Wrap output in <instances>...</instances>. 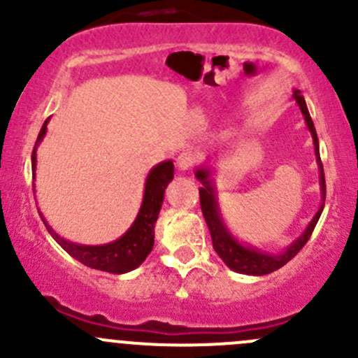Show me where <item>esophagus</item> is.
<instances>
[{"label":"esophagus","mask_w":358,"mask_h":358,"mask_svg":"<svg viewBox=\"0 0 358 358\" xmlns=\"http://www.w3.org/2000/svg\"><path fill=\"white\" fill-rule=\"evenodd\" d=\"M194 164H196V154H194L192 150H183V152H180L178 157H176V166H178V169H182V171L190 169Z\"/></svg>","instance_id":"1"}]
</instances>
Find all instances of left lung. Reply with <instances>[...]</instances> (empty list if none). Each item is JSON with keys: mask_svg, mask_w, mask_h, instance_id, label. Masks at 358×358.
<instances>
[{"mask_svg": "<svg viewBox=\"0 0 358 358\" xmlns=\"http://www.w3.org/2000/svg\"><path fill=\"white\" fill-rule=\"evenodd\" d=\"M292 99L298 102L303 117H305L306 121V126H308L310 133H312L317 164H319V171H320V194H322V201H326V178H324V166H322V161H320L319 138H317L315 126H313L312 117H310V112L306 109L305 99H303L299 90H294ZM196 176L202 183V187L199 189L201 209H202V215H204L206 223H208L209 234H211L213 248H215V251L218 252L220 258L225 262V265L229 266V268H232L234 272L246 273V275H266V273H272L275 272V270H279L280 266H284L289 259L294 258V256L301 251V248L308 243L310 236H312L313 229H315L317 222H319L320 215H322L324 202L320 204L319 211L315 213L312 222L308 223L305 232H303L289 248L284 249L282 252H275V255H273V252H263L259 251V249L243 246V244L237 243V241L230 236L225 223L222 222V216H220L218 201H216L215 197V187H213V182L209 180V169L199 168L196 171Z\"/></svg>", "mask_w": 358, "mask_h": 358, "instance_id": "8db88e82", "label": "left lung"}]
</instances>
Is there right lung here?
<instances>
[{"instance_id":"right-lung-1","label":"right lung","mask_w":358,"mask_h":358,"mask_svg":"<svg viewBox=\"0 0 358 358\" xmlns=\"http://www.w3.org/2000/svg\"><path fill=\"white\" fill-rule=\"evenodd\" d=\"M46 124H48V119L43 124L38 140H36L34 150H32V169H36V149H38L39 142L45 138ZM173 173H175L173 161L159 162L157 166L150 169L145 182L142 208L136 215V220L129 227L128 232L119 237L117 241H114V243L103 244V246H83V244L69 243L46 223L43 215L41 220L46 229H48V232L52 234L53 239L66 249L72 258L81 262L83 265L109 273L131 272L136 266L142 265L147 256H149V252L152 251L154 225H156L162 201H164L166 185L173 180Z\"/></svg>"}]
</instances>
